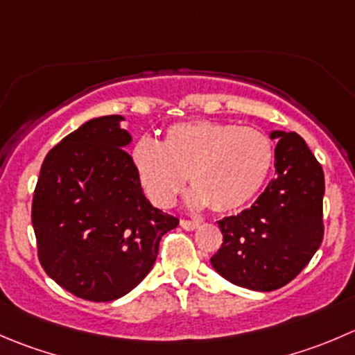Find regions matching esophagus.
I'll return each mask as SVG.
<instances>
[{"instance_id": "obj_1", "label": "esophagus", "mask_w": 355, "mask_h": 355, "mask_svg": "<svg viewBox=\"0 0 355 355\" xmlns=\"http://www.w3.org/2000/svg\"><path fill=\"white\" fill-rule=\"evenodd\" d=\"M199 223L194 222V220H180V227L185 230H194L198 229Z\"/></svg>"}]
</instances>
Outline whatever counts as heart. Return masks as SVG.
<instances>
[{"instance_id": "1", "label": "heart", "mask_w": 355, "mask_h": 355, "mask_svg": "<svg viewBox=\"0 0 355 355\" xmlns=\"http://www.w3.org/2000/svg\"><path fill=\"white\" fill-rule=\"evenodd\" d=\"M132 163L156 206H170L189 177L192 206L232 213L253 201L265 185L274 166V144L261 130L234 123H177L166 130L161 146L139 140Z\"/></svg>"}]
</instances>
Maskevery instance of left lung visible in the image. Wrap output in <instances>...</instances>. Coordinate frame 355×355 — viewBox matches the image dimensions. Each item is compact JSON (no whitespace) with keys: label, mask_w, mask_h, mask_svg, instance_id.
Masks as SVG:
<instances>
[{"label":"left lung","mask_w":355,"mask_h":355,"mask_svg":"<svg viewBox=\"0 0 355 355\" xmlns=\"http://www.w3.org/2000/svg\"><path fill=\"white\" fill-rule=\"evenodd\" d=\"M276 178L236 216L218 222L223 234L211 267L253 291L283 288L304 270L322 243L324 173L298 133L270 132Z\"/></svg>","instance_id":"obj_1"}]
</instances>
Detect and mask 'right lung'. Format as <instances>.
I'll return each mask as SVG.
<instances>
[{"instance_id": "1", "label": "right lung", "mask_w": 355, "mask_h": 355, "mask_svg": "<svg viewBox=\"0 0 355 355\" xmlns=\"http://www.w3.org/2000/svg\"><path fill=\"white\" fill-rule=\"evenodd\" d=\"M121 121L102 116L62 139L44 157L33 198L44 272L90 302L116 300L142 283L161 237L178 225L144 196Z\"/></svg>"}]
</instances>
